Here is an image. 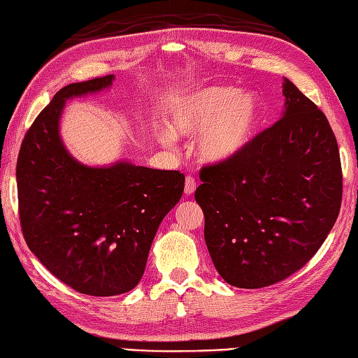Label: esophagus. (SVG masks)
Listing matches in <instances>:
<instances>
[{
	"label": "esophagus",
	"mask_w": 358,
	"mask_h": 358,
	"mask_svg": "<svg viewBox=\"0 0 358 358\" xmlns=\"http://www.w3.org/2000/svg\"><path fill=\"white\" fill-rule=\"evenodd\" d=\"M194 189H196V180H194L193 176H189V174H188V176L185 178V188H184V192H185L187 196H189V194L194 193Z\"/></svg>",
	"instance_id": "obj_1"
}]
</instances>
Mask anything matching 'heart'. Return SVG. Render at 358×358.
<instances>
[{"label": "heart", "mask_w": 358, "mask_h": 358, "mask_svg": "<svg viewBox=\"0 0 358 358\" xmlns=\"http://www.w3.org/2000/svg\"><path fill=\"white\" fill-rule=\"evenodd\" d=\"M260 106L250 92L233 87L211 85L188 93L174 104L169 130L159 134L165 147L173 148L176 138H193L205 162L222 164L242 153L252 139L259 122Z\"/></svg>", "instance_id": "obj_1"}]
</instances>
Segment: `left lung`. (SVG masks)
Segmentation results:
<instances>
[{
	"label": "left lung",
	"mask_w": 358,
	"mask_h": 358,
	"mask_svg": "<svg viewBox=\"0 0 358 358\" xmlns=\"http://www.w3.org/2000/svg\"><path fill=\"white\" fill-rule=\"evenodd\" d=\"M285 112L231 161L202 166L194 193L217 273L237 288L287 279L319 251L340 213L341 164L327 116L288 79Z\"/></svg>",
	"instance_id": "1"
}]
</instances>
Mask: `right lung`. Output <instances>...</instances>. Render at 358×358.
Wrapping results in <instances>:
<instances>
[{"label": "right lung", "mask_w": 358, "mask_h": 358, "mask_svg": "<svg viewBox=\"0 0 358 358\" xmlns=\"http://www.w3.org/2000/svg\"><path fill=\"white\" fill-rule=\"evenodd\" d=\"M113 79L62 87L30 125L17 162L20 222L30 251L57 279L96 297L139 283L157 228L185 185L178 170L129 162L93 169L69 155L59 138L66 101L107 89Z\"/></svg>", "instance_id": "right-lung-1"}]
</instances>
